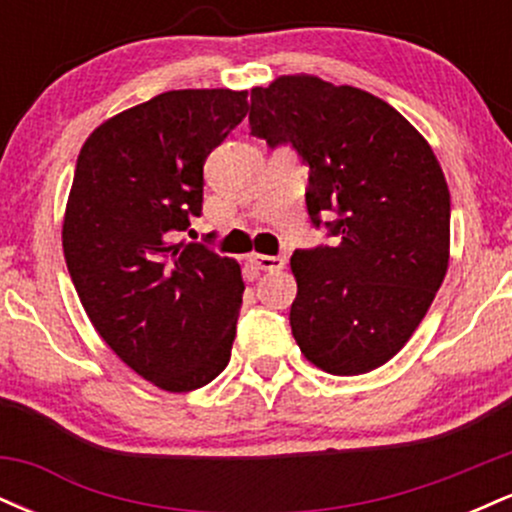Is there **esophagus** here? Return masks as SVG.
<instances>
[{"label": "esophagus", "mask_w": 512, "mask_h": 512, "mask_svg": "<svg viewBox=\"0 0 512 512\" xmlns=\"http://www.w3.org/2000/svg\"><path fill=\"white\" fill-rule=\"evenodd\" d=\"M248 262L255 264V267L262 269V272H276V269L286 267V257L281 255H257V252H252Z\"/></svg>", "instance_id": "obj_1"}]
</instances>
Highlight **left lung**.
<instances>
[{
  "mask_svg": "<svg viewBox=\"0 0 512 512\" xmlns=\"http://www.w3.org/2000/svg\"><path fill=\"white\" fill-rule=\"evenodd\" d=\"M250 132L308 163L310 221L334 245L296 250L291 332L332 375L375 370L409 342L450 260V192L428 142L392 105L317 76L252 88Z\"/></svg>",
  "mask_w": 512,
  "mask_h": 512,
  "instance_id": "1",
  "label": "left lung"
}]
</instances>
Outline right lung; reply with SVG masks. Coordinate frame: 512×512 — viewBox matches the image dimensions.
I'll list each match as a JSON object with an SVG mask.
<instances>
[{
	"instance_id": "1",
	"label": "right lung",
	"mask_w": 512,
	"mask_h": 512,
	"mask_svg": "<svg viewBox=\"0 0 512 512\" xmlns=\"http://www.w3.org/2000/svg\"><path fill=\"white\" fill-rule=\"evenodd\" d=\"M248 108V91H166L105 120L76 158L69 276L103 342L161 390L204 387L231 358L240 264L180 233L202 214L204 161Z\"/></svg>"
}]
</instances>
